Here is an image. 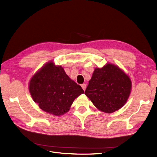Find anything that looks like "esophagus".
<instances>
[{
    "label": "esophagus",
    "instance_id": "1",
    "mask_svg": "<svg viewBox=\"0 0 157 157\" xmlns=\"http://www.w3.org/2000/svg\"><path fill=\"white\" fill-rule=\"evenodd\" d=\"M82 89H83V90L85 91V89H86V85L85 83L82 84Z\"/></svg>",
    "mask_w": 157,
    "mask_h": 157
}]
</instances>
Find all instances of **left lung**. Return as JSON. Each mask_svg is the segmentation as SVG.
Returning a JSON list of instances; mask_svg holds the SVG:
<instances>
[{"label":"left lung","mask_w":157,"mask_h":157,"mask_svg":"<svg viewBox=\"0 0 157 157\" xmlns=\"http://www.w3.org/2000/svg\"><path fill=\"white\" fill-rule=\"evenodd\" d=\"M131 89L129 75L118 66L108 63L94 69L85 94L98 110L113 113L126 103Z\"/></svg>","instance_id":"left-lung-1"}]
</instances>
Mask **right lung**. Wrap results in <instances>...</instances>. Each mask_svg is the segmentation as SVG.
<instances>
[{
	"label": "right lung",
	"instance_id": "add662e5",
	"mask_svg": "<svg viewBox=\"0 0 157 157\" xmlns=\"http://www.w3.org/2000/svg\"><path fill=\"white\" fill-rule=\"evenodd\" d=\"M29 91L40 109L54 116L67 113L75 98L84 93L82 86L53 61L35 73L29 82Z\"/></svg>",
	"mask_w": 157,
	"mask_h": 157
}]
</instances>
